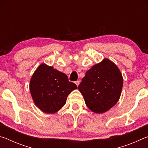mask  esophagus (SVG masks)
I'll list each match as a JSON object with an SVG mask.
<instances>
[{
    "instance_id": "esophagus-1",
    "label": "esophagus",
    "mask_w": 148,
    "mask_h": 148,
    "mask_svg": "<svg viewBox=\"0 0 148 148\" xmlns=\"http://www.w3.org/2000/svg\"><path fill=\"white\" fill-rule=\"evenodd\" d=\"M75 84H76L77 86H78L79 84V80H77V81H76V82H75Z\"/></svg>"
}]
</instances>
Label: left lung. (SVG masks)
I'll use <instances>...</instances> for the list:
<instances>
[{
	"label": "left lung",
	"instance_id": "8db88e82",
	"mask_svg": "<svg viewBox=\"0 0 148 148\" xmlns=\"http://www.w3.org/2000/svg\"><path fill=\"white\" fill-rule=\"evenodd\" d=\"M123 83L118 67L105 58L86 72L78 89L87 106L95 113L102 114L108 111L119 101Z\"/></svg>",
	"mask_w": 148,
	"mask_h": 148
}]
</instances>
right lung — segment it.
<instances>
[{
    "instance_id": "add662e5",
    "label": "right lung",
    "mask_w": 148,
    "mask_h": 148,
    "mask_svg": "<svg viewBox=\"0 0 148 148\" xmlns=\"http://www.w3.org/2000/svg\"><path fill=\"white\" fill-rule=\"evenodd\" d=\"M77 88L66 74L45 63L34 71L29 84L35 105L46 114L56 113L61 109L68 95Z\"/></svg>"
}]
</instances>
